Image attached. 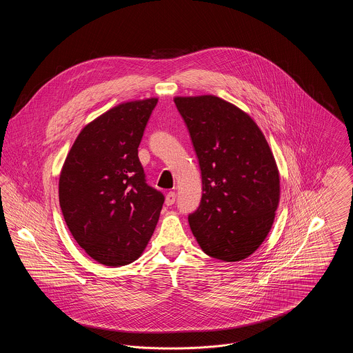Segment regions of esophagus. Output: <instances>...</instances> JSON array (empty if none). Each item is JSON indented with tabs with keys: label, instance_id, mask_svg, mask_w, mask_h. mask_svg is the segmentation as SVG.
I'll return each instance as SVG.
<instances>
[{
	"label": "esophagus",
	"instance_id": "34e87169",
	"mask_svg": "<svg viewBox=\"0 0 353 353\" xmlns=\"http://www.w3.org/2000/svg\"><path fill=\"white\" fill-rule=\"evenodd\" d=\"M176 201V193L174 192H169L168 194L165 196V205L167 206H170V205H173Z\"/></svg>",
	"mask_w": 353,
	"mask_h": 353
}]
</instances>
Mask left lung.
<instances>
[{
  "label": "left lung",
  "mask_w": 353,
  "mask_h": 353,
  "mask_svg": "<svg viewBox=\"0 0 353 353\" xmlns=\"http://www.w3.org/2000/svg\"><path fill=\"white\" fill-rule=\"evenodd\" d=\"M202 176V199L189 216L202 252L238 262L271 230L281 199L279 170L269 143L245 111L216 95L176 97Z\"/></svg>",
  "instance_id": "1"
}]
</instances>
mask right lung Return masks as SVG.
Instances as JSON below:
<instances>
[{
	"mask_svg": "<svg viewBox=\"0 0 353 353\" xmlns=\"http://www.w3.org/2000/svg\"><path fill=\"white\" fill-rule=\"evenodd\" d=\"M157 98L120 103L85 124L59 174V205L78 245L104 266L145 250L164 196L145 183L137 148Z\"/></svg>",
	"mask_w": 353,
	"mask_h": 353,
	"instance_id": "1",
	"label": "right lung"
}]
</instances>
